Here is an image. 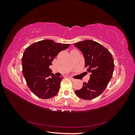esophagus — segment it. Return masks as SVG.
<instances>
[{"mask_svg": "<svg viewBox=\"0 0 135 135\" xmlns=\"http://www.w3.org/2000/svg\"><path fill=\"white\" fill-rule=\"evenodd\" d=\"M69 79L71 80H72V81H74L75 80L74 79H73V78H72V77H69Z\"/></svg>", "mask_w": 135, "mask_h": 135, "instance_id": "1", "label": "esophagus"}]
</instances>
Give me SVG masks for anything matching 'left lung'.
<instances>
[{
	"label": "left lung",
	"instance_id": "left-lung-1",
	"mask_svg": "<svg viewBox=\"0 0 135 135\" xmlns=\"http://www.w3.org/2000/svg\"><path fill=\"white\" fill-rule=\"evenodd\" d=\"M83 54L85 67L90 73L88 83H83L81 89L76 90L77 97L91 100L101 94L113 76L114 64L111 54L100 43L86 40L74 43Z\"/></svg>",
	"mask_w": 135,
	"mask_h": 135
}]
</instances>
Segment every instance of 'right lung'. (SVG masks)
Segmentation results:
<instances>
[{"mask_svg": "<svg viewBox=\"0 0 135 135\" xmlns=\"http://www.w3.org/2000/svg\"><path fill=\"white\" fill-rule=\"evenodd\" d=\"M69 46L70 44L44 40L34 43L25 50L22 73L30 89L37 97L49 99L58 93L62 77H56L49 67L55 57Z\"/></svg>", "mask_w": 135, "mask_h": 135, "instance_id": "right-lung-1", "label": "right lung"}]
</instances>
